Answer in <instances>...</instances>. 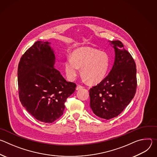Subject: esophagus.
Here are the masks:
<instances>
[{"instance_id": "esophagus-1", "label": "esophagus", "mask_w": 157, "mask_h": 157, "mask_svg": "<svg viewBox=\"0 0 157 157\" xmlns=\"http://www.w3.org/2000/svg\"><path fill=\"white\" fill-rule=\"evenodd\" d=\"M82 88H83V87H82V86H81V85H78V86H76V90H79V89H82Z\"/></svg>"}]
</instances>
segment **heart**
Segmentation results:
<instances>
[{
    "mask_svg": "<svg viewBox=\"0 0 157 157\" xmlns=\"http://www.w3.org/2000/svg\"><path fill=\"white\" fill-rule=\"evenodd\" d=\"M110 66V58L104 52L96 48L82 47L74 50L64 63L67 77L75 79L81 68L82 78L90 84H97L106 77Z\"/></svg>",
    "mask_w": 157,
    "mask_h": 157,
    "instance_id": "heart-1",
    "label": "heart"
}]
</instances>
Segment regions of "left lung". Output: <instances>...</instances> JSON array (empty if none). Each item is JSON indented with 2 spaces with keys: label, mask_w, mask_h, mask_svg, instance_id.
Segmentation results:
<instances>
[{
  "label": "left lung",
  "mask_w": 157,
  "mask_h": 157,
  "mask_svg": "<svg viewBox=\"0 0 157 157\" xmlns=\"http://www.w3.org/2000/svg\"><path fill=\"white\" fill-rule=\"evenodd\" d=\"M115 59L109 75L89 90L90 107L94 114L104 119L119 115L136 94L137 69L132 56L121 41H110Z\"/></svg>",
  "instance_id": "8db88e82"
}]
</instances>
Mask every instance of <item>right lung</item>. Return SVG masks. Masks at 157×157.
Returning a JSON list of instances; mask_svg holds the SVG:
<instances>
[{"instance_id": "obj_1", "label": "right lung", "mask_w": 157, "mask_h": 157, "mask_svg": "<svg viewBox=\"0 0 157 157\" xmlns=\"http://www.w3.org/2000/svg\"><path fill=\"white\" fill-rule=\"evenodd\" d=\"M50 43L36 41L21 57L17 71L22 105L36 119L45 123H52L63 115L64 102L76 87L55 68L56 58Z\"/></svg>"}]
</instances>
